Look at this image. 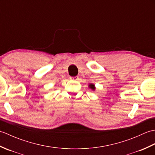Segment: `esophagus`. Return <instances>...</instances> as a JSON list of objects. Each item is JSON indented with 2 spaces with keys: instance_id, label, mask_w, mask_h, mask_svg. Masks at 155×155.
I'll list each match as a JSON object with an SVG mask.
<instances>
[{
  "instance_id": "34e87169",
  "label": "esophagus",
  "mask_w": 155,
  "mask_h": 155,
  "mask_svg": "<svg viewBox=\"0 0 155 155\" xmlns=\"http://www.w3.org/2000/svg\"><path fill=\"white\" fill-rule=\"evenodd\" d=\"M70 79L71 80H73V81H77L78 79V77H70Z\"/></svg>"
}]
</instances>
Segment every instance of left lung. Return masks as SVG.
<instances>
[{"mask_svg":"<svg viewBox=\"0 0 155 155\" xmlns=\"http://www.w3.org/2000/svg\"><path fill=\"white\" fill-rule=\"evenodd\" d=\"M88 88H91V90H93V91H95V89H96V87H95V85L93 83H89L88 84Z\"/></svg>","mask_w":155,"mask_h":155,"instance_id":"8db88e82","label":"left lung"}]
</instances>
